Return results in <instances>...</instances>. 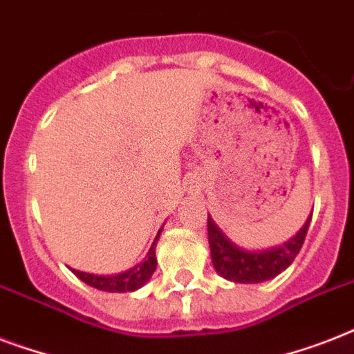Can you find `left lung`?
I'll use <instances>...</instances> for the list:
<instances>
[{"instance_id":"obj_1","label":"left lung","mask_w":354,"mask_h":354,"mask_svg":"<svg viewBox=\"0 0 354 354\" xmlns=\"http://www.w3.org/2000/svg\"><path fill=\"white\" fill-rule=\"evenodd\" d=\"M313 213L308 215L303 227L288 241L268 250H244L236 246L222 233L215 221L207 216V239H209L211 261L218 274L233 283H263L275 275H279L294 263V259L301 250Z\"/></svg>"}]
</instances>
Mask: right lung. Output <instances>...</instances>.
Instances as JSON below:
<instances>
[{"instance_id":"obj_1","label":"right lung","mask_w":354,"mask_h":354,"mask_svg":"<svg viewBox=\"0 0 354 354\" xmlns=\"http://www.w3.org/2000/svg\"><path fill=\"white\" fill-rule=\"evenodd\" d=\"M161 230L158 232V236L152 242L147 257H145L143 263L136 264L133 268L122 272V274L115 275H97V274H86V272H80V270H73V274L79 277L80 281H84L86 285L93 286L97 290L104 292H133L141 288V286L147 283V281L152 277V274L156 272V266H158V261H156V244H158V239H160Z\"/></svg>"}]
</instances>
